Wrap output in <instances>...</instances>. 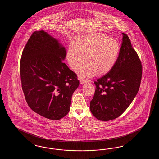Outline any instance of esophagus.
<instances>
[{"label": "esophagus", "mask_w": 159, "mask_h": 159, "mask_svg": "<svg viewBox=\"0 0 159 159\" xmlns=\"http://www.w3.org/2000/svg\"><path fill=\"white\" fill-rule=\"evenodd\" d=\"M87 82H90V81L88 80V79H82L80 81L81 84H84L87 83Z\"/></svg>", "instance_id": "obj_1"}]
</instances>
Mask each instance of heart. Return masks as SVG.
I'll return each instance as SVG.
<instances>
[{"label": "heart", "instance_id": "b5f03b06", "mask_svg": "<svg viewBox=\"0 0 159 159\" xmlns=\"http://www.w3.org/2000/svg\"><path fill=\"white\" fill-rule=\"evenodd\" d=\"M118 41L98 32L82 34L71 42L66 51V59L80 77H91L97 73L103 75L115 65L120 53ZM85 54L86 61L80 66Z\"/></svg>", "mask_w": 159, "mask_h": 159}]
</instances>
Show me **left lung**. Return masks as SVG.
Instances as JSON below:
<instances>
[{
  "instance_id": "left-lung-1",
  "label": "left lung",
  "mask_w": 159,
  "mask_h": 159,
  "mask_svg": "<svg viewBox=\"0 0 159 159\" xmlns=\"http://www.w3.org/2000/svg\"><path fill=\"white\" fill-rule=\"evenodd\" d=\"M118 58L113 68L94 81V97L90 102L91 113L98 120L108 121L125 111L139 89L141 61L128 36L122 33Z\"/></svg>"
}]
</instances>
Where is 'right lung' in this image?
<instances>
[{
  "label": "right lung",
  "mask_w": 159,
  "mask_h": 159,
  "mask_svg": "<svg viewBox=\"0 0 159 159\" xmlns=\"http://www.w3.org/2000/svg\"><path fill=\"white\" fill-rule=\"evenodd\" d=\"M66 55L62 44L43 30L32 34L21 55L25 100L34 111L49 119L59 120L68 114L80 85L76 74L62 62Z\"/></svg>",
  "instance_id": "right-lung-1"
}]
</instances>
